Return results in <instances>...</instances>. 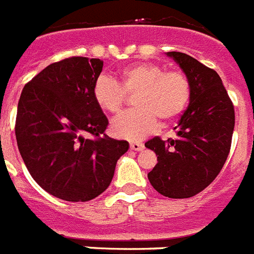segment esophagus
Wrapping results in <instances>:
<instances>
[{
  "label": "esophagus",
  "mask_w": 254,
  "mask_h": 254,
  "mask_svg": "<svg viewBox=\"0 0 254 254\" xmlns=\"http://www.w3.org/2000/svg\"><path fill=\"white\" fill-rule=\"evenodd\" d=\"M129 148H131V150L140 151V150H142V149H144V144H142V142L133 141V142H131V144H129Z\"/></svg>",
  "instance_id": "obj_1"
}]
</instances>
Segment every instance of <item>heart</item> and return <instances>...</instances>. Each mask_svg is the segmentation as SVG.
Listing matches in <instances>:
<instances>
[{
    "label": "heart",
    "mask_w": 254,
    "mask_h": 254,
    "mask_svg": "<svg viewBox=\"0 0 254 254\" xmlns=\"http://www.w3.org/2000/svg\"><path fill=\"white\" fill-rule=\"evenodd\" d=\"M135 92L136 109L119 116L110 127L114 136L132 141L155 131L158 119L167 123L181 116L190 101L191 86L184 71L166 70L154 63H135L119 71L117 81L103 75L92 88L96 105L109 114H118L127 95Z\"/></svg>",
    "instance_id": "heart-1"
}]
</instances>
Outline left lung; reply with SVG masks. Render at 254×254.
Instances as JSON below:
<instances>
[{"instance_id":"8db88e82","label":"left lung","mask_w":254,"mask_h":254,"mask_svg":"<svg viewBox=\"0 0 254 254\" xmlns=\"http://www.w3.org/2000/svg\"><path fill=\"white\" fill-rule=\"evenodd\" d=\"M167 55L189 78L191 96L175 127L176 137H153L145 146L157 154L148 173L153 188L164 196L190 198L199 194L222 170L230 153L235 112L220 75L184 53Z\"/></svg>"}]
</instances>
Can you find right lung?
I'll return each mask as SVG.
<instances>
[{
	"mask_svg": "<svg viewBox=\"0 0 254 254\" xmlns=\"http://www.w3.org/2000/svg\"><path fill=\"white\" fill-rule=\"evenodd\" d=\"M104 62L71 56L40 71L21 91L15 136L24 163L43 190L68 201L105 191L128 142L106 136L109 125L92 96Z\"/></svg>",
	"mask_w": 254,
	"mask_h": 254,
	"instance_id": "right-lung-1",
	"label": "right lung"
}]
</instances>
